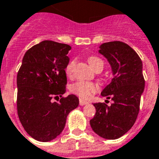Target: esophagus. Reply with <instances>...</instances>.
<instances>
[{
  "mask_svg": "<svg viewBox=\"0 0 159 159\" xmlns=\"http://www.w3.org/2000/svg\"><path fill=\"white\" fill-rule=\"evenodd\" d=\"M87 103H88V102H86V101H84V100H82V99H80L79 100V104L81 106H84V105L87 104Z\"/></svg>",
  "mask_w": 159,
  "mask_h": 159,
  "instance_id": "esophagus-1",
  "label": "esophagus"
}]
</instances>
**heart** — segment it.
Listing matches in <instances>:
<instances>
[{
    "mask_svg": "<svg viewBox=\"0 0 159 159\" xmlns=\"http://www.w3.org/2000/svg\"><path fill=\"white\" fill-rule=\"evenodd\" d=\"M89 63L93 68L95 70H102L104 67V61L101 58L98 57H90L88 59ZM75 60H71L65 68L66 73L70 75L74 67ZM98 89V86L91 82H86V81H77L71 85L70 91L72 93L77 95L83 99H88L90 96L95 93Z\"/></svg>",
    "mask_w": 159,
    "mask_h": 159,
    "instance_id": "heart-1",
    "label": "heart"
}]
</instances>
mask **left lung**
Masks as SVG:
<instances>
[{
  "label": "left lung",
  "instance_id": "1",
  "mask_svg": "<svg viewBox=\"0 0 159 159\" xmlns=\"http://www.w3.org/2000/svg\"><path fill=\"white\" fill-rule=\"evenodd\" d=\"M99 48L98 52L108 60L114 75L101 95L113 103H94L96 115L89 124L102 139H116L130 129L139 115L144 89L143 63L133 48L123 42L104 43Z\"/></svg>",
  "mask_w": 159,
  "mask_h": 159
}]
</instances>
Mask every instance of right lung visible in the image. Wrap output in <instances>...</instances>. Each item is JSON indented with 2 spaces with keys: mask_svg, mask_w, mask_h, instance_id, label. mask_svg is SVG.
I'll return each instance as SVG.
<instances>
[{
  "mask_svg": "<svg viewBox=\"0 0 159 159\" xmlns=\"http://www.w3.org/2000/svg\"><path fill=\"white\" fill-rule=\"evenodd\" d=\"M68 44L43 41L25 53L17 73V113L27 133L40 142H48L64 129L67 116L79 104L75 95L52 98L66 92L65 68L70 61Z\"/></svg>",
  "mask_w": 159,
  "mask_h": 159,
  "instance_id": "1",
  "label": "right lung"
}]
</instances>
